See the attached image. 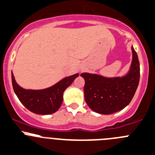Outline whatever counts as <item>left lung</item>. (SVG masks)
I'll use <instances>...</instances> for the list:
<instances>
[{"mask_svg": "<svg viewBox=\"0 0 155 155\" xmlns=\"http://www.w3.org/2000/svg\"><path fill=\"white\" fill-rule=\"evenodd\" d=\"M132 51L130 68L124 76L107 78L97 74H81L85 81V101L93 111L100 114H112L124 109L131 102L140 78L139 61L132 46Z\"/></svg>", "mask_w": 155, "mask_h": 155, "instance_id": "left-lung-1", "label": "left lung"}]
</instances>
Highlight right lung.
<instances>
[{
	"instance_id": "add662e5",
	"label": "right lung",
	"mask_w": 155,
	"mask_h": 155,
	"mask_svg": "<svg viewBox=\"0 0 155 155\" xmlns=\"http://www.w3.org/2000/svg\"><path fill=\"white\" fill-rule=\"evenodd\" d=\"M79 74L64 78L53 86L42 90H26L18 85L11 74L14 91L20 102L29 111L39 115H48L58 111L63 101V93Z\"/></svg>"
}]
</instances>
